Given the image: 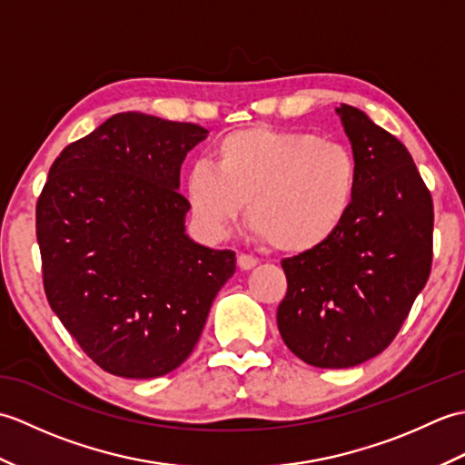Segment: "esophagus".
<instances>
[{
    "label": "esophagus",
    "mask_w": 465,
    "mask_h": 465,
    "mask_svg": "<svg viewBox=\"0 0 465 465\" xmlns=\"http://www.w3.org/2000/svg\"><path fill=\"white\" fill-rule=\"evenodd\" d=\"M238 265H240V270H252V268H255V265H258V260H255L253 255L240 253L238 255Z\"/></svg>",
    "instance_id": "obj_1"
}]
</instances>
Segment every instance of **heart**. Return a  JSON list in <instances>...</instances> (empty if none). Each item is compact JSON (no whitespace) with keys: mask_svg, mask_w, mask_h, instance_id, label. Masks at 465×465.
Returning <instances> with one entry per match:
<instances>
[{"mask_svg":"<svg viewBox=\"0 0 465 465\" xmlns=\"http://www.w3.org/2000/svg\"><path fill=\"white\" fill-rule=\"evenodd\" d=\"M358 162L340 142L310 132L245 127L227 134L213 163L185 180L195 220L223 235L250 203L262 238L283 253H308L330 242L353 205Z\"/></svg>","mask_w":465,"mask_h":465,"instance_id":"b5f03b06","label":"heart"}]
</instances>
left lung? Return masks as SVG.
Listing matches in <instances>:
<instances>
[{"label": "left lung", "mask_w": 465, "mask_h": 465, "mask_svg": "<svg viewBox=\"0 0 465 465\" xmlns=\"http://www.w3.org/2000/svg\"><path fill=\"white\" fill-rule=\"evenodd\" d=\"M358 162L343 225L322 248L282 262L288 293L278 308L285 345L315 368H351L396 338L426 285L433 202L398 137L358 107H338Z\"/></svg>", "instance_id": "obj_1"}]
</instances>
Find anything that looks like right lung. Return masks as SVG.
Segmentation results:
<instances>
[{"label":"right lung","mask_w":465,"mask_h":465,"mask_svg":"<svg viewBox=\"0 0 465 465\" xmlns=\"http://www.w3.org/2000/svg\"><path fill=\"white\" fill-rule=\"evenodd\" d=\"M195 124L125 112L64 147L35 205L44 290L52 310L120 378L170 373L190 358L223 283L232 250L185 235L177 192Z\"/></svg>","instance_id":"right-lung-1"}]
</instances>
